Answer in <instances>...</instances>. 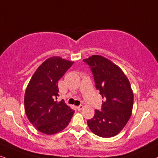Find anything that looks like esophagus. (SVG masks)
<instances>
[{
	"label": "esophagus",
	"instance_id": "esophagus-1",
	"mask_svg": "<svg viewBox=\"0 0 158 158\" xmlns=\"http://www.w3.org/2000/svg\"><path fill=\"white\" fill-rule=\"evenodd\" d=\"M77 109L78 110H81V109H82V108H83V106L82 105H79V106H78L77 107Z\"/></svg>",
	"mask_w": 158,
	"mask_h": 158
}]
</instances>
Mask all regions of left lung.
Masks as SVG:
<instances>
[{"mask_svg": "<svg viewBox=\"0 0 158 158\" xmlns=\"http://www.w3.org/2000/svg\"><path fill=\"white\" fill-rule=\"evenodd\" d=\"M83 61L90 68L95 87L103 99L101 110L95 111L87 125L98 136H114L125 126L132 113L131 84L120 68L104 57L93 55Z\"/></svg>", "mask_w": 158, "mask_h": 158, "instance_id": "left-lung-1", "label": "left lung"}]
</instances>
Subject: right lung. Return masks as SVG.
Listing matches in <instances>:
<instances>
[{"label":"right lung","instance_id":"1","mask_svg":"<svg viewBox=\"0 0 158 158\" xmlns=\"http://www.w3.org/2000/svg\"><path fill=\"white\" fill-rule=\"evenodd\" d=\"M73 62L52 57L38 68L26 88L25 110L32 125L40 132L52 135L63 131L71 121L74 110L57 101V82Z\"/></svg>","mask_w":158,"mask_h":158}]
</instances>
